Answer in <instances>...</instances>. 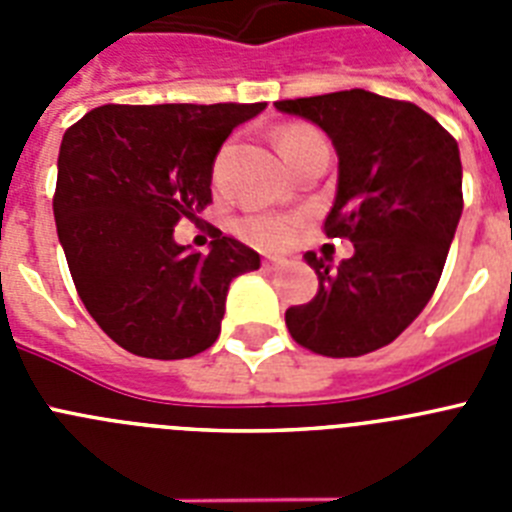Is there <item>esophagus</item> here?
I'll list each match as a JSON object with an SVG mask.
<instances>
[{
  "label": "esophagus",
  "instance_id": "obj_1",
  "mask_svg": "<svg viewBox=\"0 0 512 512\" xmlns=\"http://www.w3.org/2000/svg\"><path fill=\"white\" fill-rule=\"evenodd\" d=\"M284 264H287V261H284L282 256H269V259H264V269H269V271L282 269Z\"/></svg>",
  "mask_w": 512,
  "mask_h": 512
}]
</instances>
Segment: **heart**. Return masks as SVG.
I'll list each match as a JSON object with an SVG mask.
<instances>
[{
  "label": "heart",
  "instance_id": "b5f03b06",
  "mask_svg": "<svg viewBox=\"0 0 512 512\" xmlns=\"http://www.w3.org/2000/svg\"><path fill=\"white\" fill-rule=\"evenodd\" d=\"M320 138L312 128L305 125H289L277 133V146L279 153L287 158V153H292L295 148H300L302 143H310V140ZM297 225L300 220L289 215H271V212H256V215H246L238 220L235 230L241 238H246L248 243L259 248H282L287 246L297 233Z\"/></svg>",
  "mask_w": 512,
  "mask_h": 512
}]
</instances>
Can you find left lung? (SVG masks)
I'll list each match as a JSON object with an SVG mask.
<instances>
[{
    "label": "left lung",
    "mask_w": 512,
    "mask_h": 512,
    "mask_svg": "<svg viewBox=\"0 0 512 512\" xmlns=\"http://www.w3.org/2000/svg\"><path fill=\"white\" fill-rule=\"evenodd\" d=\"M318 125L338 156L328 238L354 256L333 269L307 251L318 295L284 320L300 346L346 359L395 341L436 292L461 207L456 140L413 102L366 89L274 102Z\"/></svg>",
    "instance_id": "obj_1"
}]
</instances>
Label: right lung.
I'll return each instance as SVG.
<instances>
[{"label":"right lung","mask_w":512,"mask_h":512,"mask_svg":"<svg viewBox=\"0 0 512 512\" xmlns=\"http://www.w3.org/2000/svg\"><path fill=\"white\" fill-rule=\"evenodd\" d=\"M256 104H104L66 130L53 197L58 241L81 302L125 351L189 359L220 336L235 277L261 266L217 233L210 253L174 225L212 202V166Z\"/></svg>","instance_id":"obj_1"}]
</instances>
